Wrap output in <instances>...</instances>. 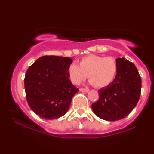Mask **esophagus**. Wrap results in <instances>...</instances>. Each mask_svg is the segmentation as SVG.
I'll list each match as a JSON object with an SVG mask.
<instances>
[{"mask_svg": "<svg viewBox=\"0 0 154 154\" xmlns=\"http://www.w3.org/2000/svg\"><path fill=\"white\" fill-rule=\"evenodd\" d=\"M80 91L84 92V93H88V92L89 91V90L87 88H80Z\"/></svg>", "mask_w": 154, "mask_h": 154, "instance_id": "esophagus-1", "label": "esophagus"}]
</instances>
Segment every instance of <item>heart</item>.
<instances>
[{"label":"heart","instance_id":"1","mask_svg":"<svg viewBox=\"0 0 154 154\" xmlns=\"http://www.w3.org/2000/svg\"><path fill=\"white\" fill-rule=\"evenodd\" d=\"M116 60L112 57H104L90 54L81 59L79 66L71 63L68 69V76L71 83L79 85L88 78L95 87L104 88L110 84L117 73Z\"/></svg>","mask_w":154,"mask_h":154}]
</instances>
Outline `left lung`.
<instances>
[{"label":"left lung","instance_id":"left-lung-1","mask_svg":"<svg viewBox=\"0 0 154 154\" xmlns=\"http://www.w3.org/2000/svg\"><path fill=\"white\" fill-rule=\"evenodd\" d=\"M117 74L107 86L99 90V100L92 105L93 112L107 121L125 118L138 103L141 79L133 63L125 58L116 59Z\"/></svg>","mask_w":154,"mask_h":154}]
</instances>
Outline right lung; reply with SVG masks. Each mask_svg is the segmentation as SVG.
I'll use <instances>...</instances> for the list:
<instances>
[{"mask_svg":"<svg viewBox=\"0 0 154 154\" xmlns=\"http://www.w3.org/2000/svg\"><path fill=\"white\" fill-rule=\"evenodd\" d=\"M72 62L69 57L44 56L27 69L24 80L26 98L32 110L42 118H59L69 110L79 92L68 76Z\"/></svg>","mask_w":154,"mask_h":154,"instance_id":"1","label":"right lung"}]
</instances>
